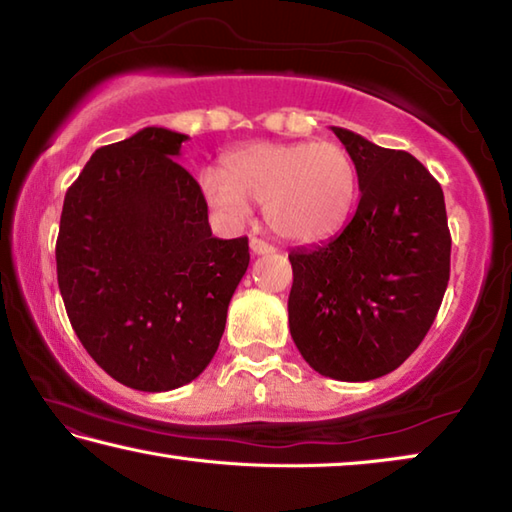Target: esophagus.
<instances>
[{
    "label": "esophagus",
    "mask_w": 512,
    "mask_h": 512,
    "mask_svg": "<svg viewBox=\"0 0 512 512\" xmlns=\"http://www.w3.org/2000/svg\"><path fill=\"white\" fill-rule=\"evenodd\" d=\"M250 253H253V255H266V253H273V246H268L266 241L253 237V239H250Z\"/></svg>",
    "instance_id": "esophagus-1"
}]
</instances>
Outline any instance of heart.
I'll return each mask as SVG.
<instances>
[{
    "mask_svg": "<svg viewBox=\"0 0 512 512\" xmlns=\"http://www.w3.org/2000/svg\"><path fill=\"white\" fill-rule=\"evenodd\" d=\"M203 201L223 225H241L259 203L266 225L291 244L334 237L357 205L352 155L332 142H262L225 155L223 171L198 178Z\"/></svg>",
    "mask_w": 512,
    "mask_h": 512,
    "instance_id": "1",
    "label": "heart"
}]
</instances>
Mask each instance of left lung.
Returning <instances> with one entry per match:
<instances>
[{"label":"left lung","mask_w":512,"mask_h":512,"mask_svg":"<svg viewBox=\"0 0 512 512\" xmlns=\"http://www.w3.org/2000/svg\"><path fill=\"white\" fill-rule=\"evenodd\" d=\"M352 155L361 198L341 235L289 253L291 339L339 381L388 375L427 336L449 282L452 237L438 180L406 151L332 126Z\"/></svg>","instance_id":"obj_1"}]
</instances>
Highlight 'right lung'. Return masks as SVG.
<instances>
[{
  "label": "right lung",
  "instance_id": "1",
  "mask_svg": "<svg viewBox=\"0 0 512 512\" xmlns=\"http://www.w3.org/2000/svg\"><path fill=\"white\" fill-rule=\"evenodd\" d=\"M187 135L149 126L101 146L67 189L56 241L58 287L90 357L119 384L173 391L212 361L250 253L212 237Z\"/></svg>",
  "mask_w": 512,
  "mask_h": 512
}]
</instances>
